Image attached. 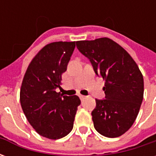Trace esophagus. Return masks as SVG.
<instances>
[{"mask_svg":"<svg viewBox=\"0 0 156 156\" xmlns=\"http://www.w3.org/2000/svg\"><path fill=\"white\" fill-rule=\"evenodd\" d=\"M79 98H80V99H81V100H83V99H84L86 97H85V96H83V95H79Z\"/></svg>","mask_w":156,"mask_h":156,"instance_id":"34e87169","label":"esophagus"}]
</instances>
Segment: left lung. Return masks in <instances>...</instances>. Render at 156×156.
<instances>
[{
    "instance_id": "left-lung-1",
    "label": "left lung",
    "mask_w": 156,
    "mask_h": 156,
    "mask_svg": "<svg viewBox=\"0 0 156 156\" xmlns=\"http://www.w3.org/2000/svg\"><path fill=\"white\" fill-rule=\"evenodd\" d=\"M95 73L105 80V99H96L92 119L96 130L108 138L124 134L134 124L144 97L140 68L120 45L108 37L76 41Z\"/></svg>"
}]
</instances>
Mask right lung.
<instances>
[{
  "instance_id": "right-lung-1",
  "label": "right lung",
  "mask_w": 156,
  "mask_h": 156,
  "mask_svg": "<svg viewBox=\"0 0 156 156\" xmlns=\"http://www.w3.org/2000/svg\"><path fill=\"white\" fill-rule=\"evenodd\" d=\"M75 48V41L46 45L33 58L22 80L20 102L27 120L40 135L58 140L73 129L78 106L77 95L57 93L62 74Z\"/></svg>"
}]
</instances>
